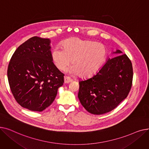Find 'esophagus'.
Here are the masks:
<instances>
[{
    "label": "esophagus",
    "instance_id": "esophagus-1",
    "mask_svg": "<svg viewBox=\"0 0 149 149\" xmlns=\"http://www.w3.org/2000/svg\"><path fill=\"white\" fill-rule=\"evenodd\" d=\"M64 80H65V83H69L70 82L72 81V80L70 79V77H67V76H65L64 77Z\"/></svg>",
    "mask_w": 149,
    "mask_h": 149
}]
</instances>
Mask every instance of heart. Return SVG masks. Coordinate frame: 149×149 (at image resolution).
I'll return each instance as SVG.
<instances>
[{
  "label": "heart",
  "mask_w": 149,
  "mask_h": 149,
  "mask_svg": "<svg viewBox=\"0 0 149 149\" xmlns=\"http://www.w3.org/2000/svg\"><path fill=\"white\" fill-rule=\"evenodd\" d=\"M62 48H55L51 52L55 66L64 71L72 61L70 72L83 77L95 73L107 56V49L104 44L77 37L65 41Z\"/></svg>",
  "instance_id": "1"
}]
</instances>
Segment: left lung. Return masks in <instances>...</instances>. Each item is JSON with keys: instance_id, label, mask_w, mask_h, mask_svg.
I'll use <instances>...</instances> for the list:
<instances>
[{"instance_id": "8db88e82", "label": "left lung", "mask_w": 149, "mask_h": 149, "mask_svg": "<svg viewBox=\"0 0 149 149\" xmlns=\"http://www.w3.org/2000/svg\"><path fill=\"white\" fill-rule=\"evenodd\" d=\"M113 53L121 54L116 50ZM133 80V67L126 54L109 59L91 78L79 82L78 97L88 112L101 115L110 112L126 98Z\"/></svg>"}]
</instances>
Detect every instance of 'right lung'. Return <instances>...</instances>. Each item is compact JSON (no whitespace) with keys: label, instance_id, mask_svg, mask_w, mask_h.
<instances>
[{"label":"right lung","instance_id":"add662e5","mask_svg":"<svg viewBox=\"0 0 149 149\" xmlns=\"http://www.w3.org/2000/svg\"><path fill=\"white\" fill-rule=\"evenodd\" d=\"M50 40L31 37L19 46L8 67L10 87L17 102L32 111L41 112L56 98L64 74L53 63Z\"/></svg>","mask_w":149,"mask_h":149}]
</instances>
